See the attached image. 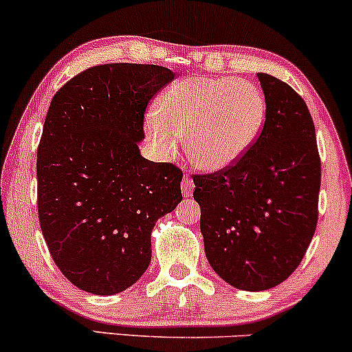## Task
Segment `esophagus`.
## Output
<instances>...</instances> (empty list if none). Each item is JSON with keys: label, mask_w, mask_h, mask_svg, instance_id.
Segmentation results:
<instances>
[{"label": "esophagus", "mask_w": 352, "mask_h": 352, "mask_svg": "<svg viewBox=\"0 0 352 352\" xmlns=\"http://www.w3.org/2000/svg\"><path fill=\"white\" fill-rule=\"evenodd\" d=\"M182 193H184V197H190L193 193V188H195V184H193V180L190 179V177H184L182 179Z\"/></svg>", "instance_id": "34e87169"}]
</instances>
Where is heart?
<instances>
[{
    "label": "heart",
    "instance_id": "heart-1",
    "mask_svg": "<svg viewBox=\"0 0 352 352\" xmlns=\"http://www.w3.org/2000/svg\"><path fill=\"white\" fill-rule=\"evenodd\" d=\"M265 117V96L252 80L188 76L160 94L145 131L162 159L175 157L185 137L192 164L220 172L252 148Z\"/></svg>",
    "mask_w": 352,
    "mask_h": 352
}]
</instances>
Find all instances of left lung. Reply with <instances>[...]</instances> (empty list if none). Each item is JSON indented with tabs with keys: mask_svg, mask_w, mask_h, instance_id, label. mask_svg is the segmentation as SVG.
Returning <instances> with one entry per match:
<instances>
[{
	"mask_svg": "<svg viewBox=\"0 0 352 352\" xmlns=\"http://www.w3.org/2000/svg\"><path fill=\"white\" fill-rule=\"evenodd\" d=\"M256 78L266 100L256 142L227 170L193 177L208 263L243 292L274 288L298 268L316 230L321 187L308 106L274 76Z\"/></svg>",
	"mask_w": 352,
	"mask_h": 352,
	"instance_id": "1",
	"label": "left lung"
}]
</instances>
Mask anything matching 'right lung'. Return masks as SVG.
<instances>
[{
    "mask_svg": "<svg viewBox=\"0 0 352 352\" xmlns=\"http://www.w3.org/2000/svg\"><path fill=\"white\" fill-rule=\"evenodd\" d=\"M173 79L155 64H102L51 100L38 148V213L60 273L109 296L148 268L151 235L182 201V172L140 155L148 100Z\"/></svg>",
    "mask_w": 352,
    "mask_h": 352,
    "instance_id": "1",
    "label": "right lung"
}]
</instances>
